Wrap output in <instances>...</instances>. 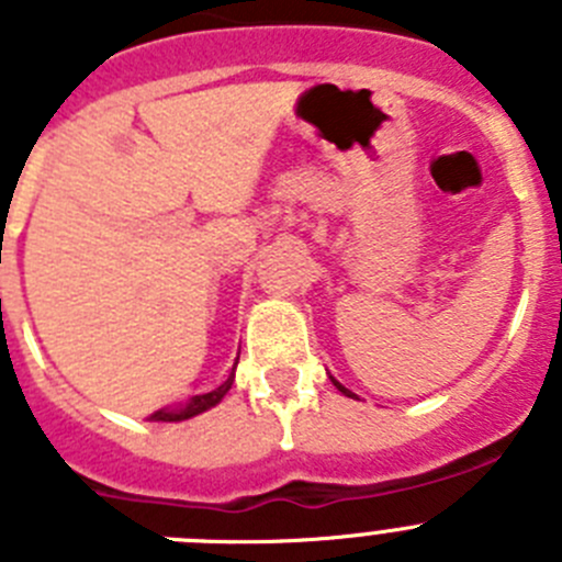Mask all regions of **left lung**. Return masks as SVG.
Instances as JSON below:
<instances>
[{
    "instance_id": "1",
    "label": "left lung",
    "mask_w": 562,
    "mask_h": 562,
    "mask_svg": "<svg viewBox=\"0 0 562 562\" xmlns=\"http://www.w3.org/2000/svg\"><path fill=\"white\" fill-rule=\"evenodd\" d=\"M331 382H335V385H337V391H340V394H346V396H355V394H351L349 389H342V385H340V382L335 380V376H331Z\"/></svg>"
}]
</instances>
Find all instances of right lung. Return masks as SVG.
Masks as SVG:
<instances>
[{
	"label": "right lung",
	"mask_w": 562,
	"mask_h": 562,
	"mask_svg": "<svg viewBox=\"0 0 562 562\" xmlns=\"http://www.w3.org/2000/svg\"><path fill=\"white\" fill-rule=\"evenodd\" d=\"M233 369H236V366H233ZM231 385H233V371H231V376H227V380L222 382L220 389L207 391V394L191 396V400H188L186 405H180V408L154 411V414L148 416V419H154V422H186V419H191V416L205 414V411H211L213 405H220V402L225 400V394H227V391H231Z\"/></svg>",
	"instance_id": "add662e5"
}]
</instances>
